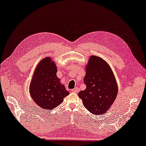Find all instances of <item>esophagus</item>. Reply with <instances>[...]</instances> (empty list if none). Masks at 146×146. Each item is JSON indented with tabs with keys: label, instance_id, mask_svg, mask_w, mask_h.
<instances>
[{
	"label": "esophagus",
	"instance_id": "34e87169",
	"mask_svg": "<svg viewBox=\"0 0 146 146\" xmlns=\"http://www.w3.org/2000/svg\"><path fill=\"white\" fill-rule=\"evenodd\" d=\"M79 88H78V87H75L74 88H73V89H72V90H71V92H74V93H77V92H79Z\"/></svg>",
	"mask_w": 146,
	"mask_h": 146
}]
</instances>
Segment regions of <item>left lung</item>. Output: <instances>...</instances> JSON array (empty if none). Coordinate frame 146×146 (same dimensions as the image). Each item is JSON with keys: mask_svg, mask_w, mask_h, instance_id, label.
<instances>
[{"mask_svg": "<svg viewBox=\"0 0 146 146\" xmlns=\"http://www.w3.org/2000/svg\"><path fill=\"white\" fill-rule=\"evenodd\" d=\"M84 82L86 88L78 94L84 106L94 115H102L115 100L118 86L108 63L97 56H91Z\"/></svg>", "mask_w": 146, "mask_h": 146, "instance_id": "1", "label": "left lung"}]
</instances>
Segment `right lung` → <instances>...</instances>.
<instances>
[{
	"instance_id": "1",
	"label": "right lung",
	"mask_w": 146,
	"mask_h": 146,
	"mask_svg": "<svg viewBox=\"0 0 146 146\" xmlns=\"http://www.w3.org/2000/svg\"><path fill=\"white\" fill-rule=\"evenodd\" d=\"M57 68L50 58H46L38 64L31 82V98L41 108L52 110L63 102L69 94L56 76Z\"/></svg>"
}]
</instances>
